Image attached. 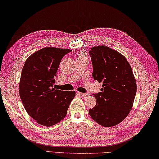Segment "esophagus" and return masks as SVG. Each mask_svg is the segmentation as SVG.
Returning a JSON list of instances; mask_svg holds the SVG:
<instances>
[{"instance_id":"1","label":"esophagus","mask_w":159,"mask_h":159,"mask_svg":"<svg viewBox=\"0 0 159 159\" xmlns=\"http://www.w3.org/2000/svg\"><path fill=\"white\" fill-rule=\"evenodd\" d=\"M77 94L81 95V96H82V97H86V96H88V95H89L88 93H80V92L77 93Z\"/></svg>"}]
</instances>
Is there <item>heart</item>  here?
<instances>
[{"label": "heart", "mask_w": 159, "mask_h": 159, "mask_svg": "<svg viewBox=\"0 0 159 159\" xmlns=\"http://www.w3.org/2000/svg\"><path fill=\"white\" fill-rule=\"evenodd\" d=\"M84 57H86V55H84V53L82 52H80L78 55V57L77 58H84Z\"/></svg>", "instance_id": "obj_1"}]
</instances>
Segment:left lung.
I'll return each instance as SVG.
<instances>
[{
  "mask_svg": "<svg viewBox=\"0 0 159 159\" xmlns=\"http://www.w3.org/2000/svg\"><path fill=\"white\" fill-rule=\"evenodd\" d=\"M93 77L102 83L101 92L93 94L96 104L89 110L92 119L104 127H112L126 118L133 106L136 83L131 66L125 57L106 46L89 51Z\"/></svg>",
  "mask_w": 159,
  "mask_h": 159,
  "instance_id": "obj_1",
  "label": "left lung"
}]
</instances>
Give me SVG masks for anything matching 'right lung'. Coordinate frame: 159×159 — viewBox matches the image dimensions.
I'll return each instance as SVG.
<instances>
[{
    "mask_svg": "<svg viewBox=\"0 0 159 159\" xmlns=\"http://www.w3.org/2000/svg\"><path fill=\"white\" fill-rule=\"evenodd\" d=\"M69 49L44 48L32 54L23 66L19 95L28 114L38 124L50 127L64 118L75 93L54 88L59 65Z\"/></svg>",
    "mask_w": 159,
    "mask_h": 159,
    "instance_id": "1",
    "label": "right lung"
}]
</instances>
